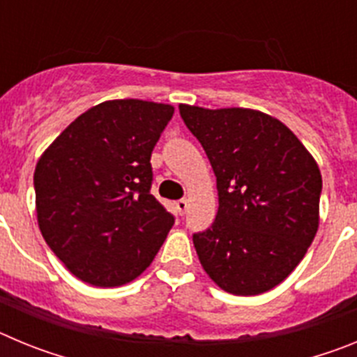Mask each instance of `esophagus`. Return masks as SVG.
<instances>
[{"instance_id": "obj_1", "label": "esophagus", "mask_w": 357, "mask_h": 357, "mask_svg": "<svg viewBox=\"0 0 357 357\" xmlns=\"http://www.w3.org/2000/svg\"><path fill=\"white\" fill-rule=\"evenodd\" d=\"M188 206H189V202L185 200V198H182V200L176 202V209H178V213L184 214L185 211H188Z\"/></svg>"}]
</instances>
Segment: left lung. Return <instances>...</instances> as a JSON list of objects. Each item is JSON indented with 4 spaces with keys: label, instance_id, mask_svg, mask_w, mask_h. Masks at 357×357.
Segmentation results:
<instances>
[{
    "label": "left lung",
    "instance_id": "left-lung-1",
    "mask_svg": "<svg viewBox=\"0 0 357 357\" xmlns=\"http://www.w3.org/2000/svg\"><path fill=\"white\" fill-rule=\"evenodd\" d=\"M216 175L218 213L193 234L207 275L232 295H261L304 259L320 223L317 160L277 118L254 109L178 105Z\"/></svg>",
    "mask_w": 357,
    "mask_h": 357
}]
</instances>
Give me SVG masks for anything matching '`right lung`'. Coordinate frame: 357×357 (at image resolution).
I'll return each mask as SVG.
<instances>
[{
  "instance_id": "obj_1",
  "label": "right lung",
  "mask_w": 357,
  "mask_h": 357,
  "mask_svg": "<svg viewBox=\"0 0 357 357\" xmlns=\"http://www.w3.org/2000/svg\"><path fill=\"white\" fill-rule=\"evenodd\" d=\"M173 112L144 100L98 103L37 160L40 234L77 279L96 288L127 284L162 247L173 216L150 193V157Z\"/></svg>"
}]
</instances>
